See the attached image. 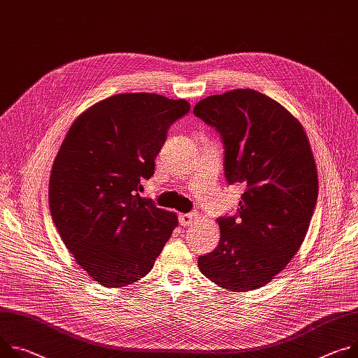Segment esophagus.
Returning <instances> with one entry per match:
<instances>
[{
    "label": "esophagus",
    "mask_w": 358,
    "mask_h": 358,
    "mask_svg": "<svg viewBox=\"0 0 358 358\" xmlns=\"http://www.w3.org/2000/svg\"><path fill=\"white\" fill-rule=\"evenodd\" d=\"M197 218H199V214L191 213V214H181L178 220H180L181 225L187 227V225H191L194 221H197Z\"/></svg>",
    "instance_id": "obj_1"
}]
</instances>
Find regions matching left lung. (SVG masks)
<instances>
[{
	"instance_id": "8db88e82",
	"label": "left lung",
	"mask_w": 358,
	"mask_h": 358,
	"mask_svg": "<svg viewBox=\"0 0 358 358\" xmlns=\"http://www.w3.org/2000/svg\"><path fill=\"white\" fill-rule=\"evenodd\" d=\"M192 113L220 133L229 184L245 191L237 217L217 220V248L200 271L229 291L268 284L301 247L318 197V176L301 122L250 88L210 95Z\"/></svg>"
}]
</instances>
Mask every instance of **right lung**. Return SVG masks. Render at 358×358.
<instances>
[{"label":"right lung","instance_id":"right-lung-1","mask_svg":"<svg viewBox=\"0 0 358 358\" xmlns=\"http://www.w3.org/2000/svg\"><path fill=\"white\" fill-rule=\"evenodd\" d=\"M188 111L185 100L117 94L81 113L59 147L48 185L52 221L77 264L104 287L147 275L178 225L176 213L140 191L170 125Z\"/></svg>","mask_w":358,"mask_h":358}]
</instances>
